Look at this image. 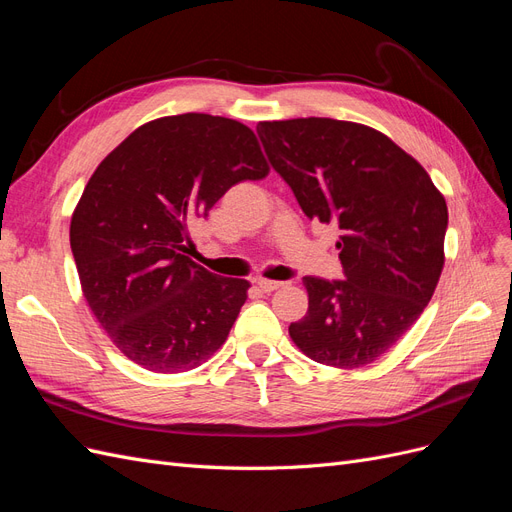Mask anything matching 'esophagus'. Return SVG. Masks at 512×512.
<instances>
[{"label": "esophagus", "mask_w": 512, "mask_h": 512, "mask_svg": "<svg viewBox=\"0 0 512 512\" xmlns=\"http://www.w3.org/2000/svg\"><path fill=\"white\" fill-rule=\"evenodd\" d=\"M258 290L260 292H273V290H280L282 286H286V282H271V280H258Z\"/></svg>", "instance_id": "1"}]
</instances>
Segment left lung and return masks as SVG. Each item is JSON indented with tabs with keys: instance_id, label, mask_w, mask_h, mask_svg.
Returning <instances> with one entry per match:
<instances>
[{
	"instance_id": "left-lung-1",
	"label": "left lung",
	"mask_w": 512,
	"mask_h": 512,
	"mask_svg": "<svg viewBox=\"0 0 512 512\" xmlns=\"http://www.w3.org/2000/svg\"><path fill=\"white\" fill-rule=\"evenodd\" d=\"M271 166L309 220L335 222L344 280L303 277L292 342L339 369L374 363L423 314L444 267L446 200L389 136L329 117L260 121Z\"/></svg>"
}]
</instances>
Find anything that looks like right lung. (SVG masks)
I'll use <instances>...</instances> for the list:
<instances>
[{
    "label": "right lung",
    "mask_w": 512,
    "mask_h": 512,
    "mask_svg": "<svg viewBox=\"0 0 512 512\" xmlns=\"http://www.w3.org/2000/svg\"><path fill=\"white\" fill-rule=\"evenodd\" d=\"M267 175L254 132L205 113L153 119L100 162L70 247L91 312L130 361L179 374L226 342L250 282L185 256L190 226L235 183Z\"/></svg>",
    "instance_id": "1"
}]
</instances>
